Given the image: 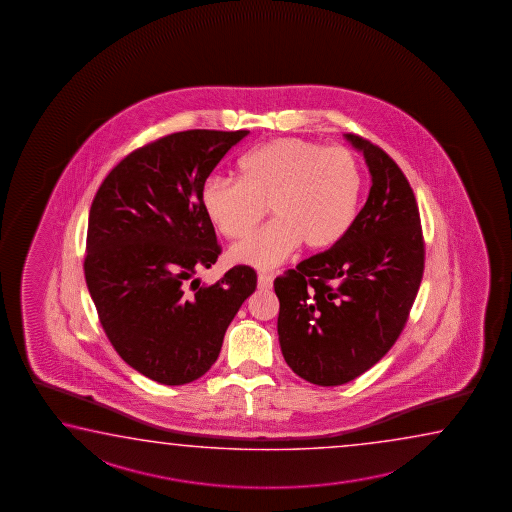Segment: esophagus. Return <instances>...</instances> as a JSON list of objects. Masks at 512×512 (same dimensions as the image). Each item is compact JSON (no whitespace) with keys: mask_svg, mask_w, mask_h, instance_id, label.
Wrapping results in <instances>:
<instances>
[{"mask_svg":"<svg viewBox=\"0 0 512 512\" xmlns=\"http://www.w3.org/2000/svg\"><path fill=\"white\" fill-rule=\"evenodd\" d=\"M272 283H274V276L272 274H267V272H260L258 274V286H260L261 290H270Z\"/></svg>","mask_w":512,"mask_h":512,"instance_id":"34e87169","label":"esophagus"}]
</instances>
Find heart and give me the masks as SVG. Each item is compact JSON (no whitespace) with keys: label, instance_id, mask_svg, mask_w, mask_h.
I'll return each mask as SVG.
<instances>
[{"label":"heart","instance_id":"b5f03b06","mask_svg":"<svg viewBox=\"0 0 512 512\" xmlns=\"http://www.w3.org/2000/svg\"><path fill=\"white\" fill-rule=\"evenodd\" d=\"M362 191V170L351 150L317 141L279 138L240 161V179L213 175L202 206L218 231L240 240L267 213L274 220L231 249L238 263L270 269L301 243L331 247L349 231Z\"/></svg>","mask_w":512,"mask_h":512}]
</instances>
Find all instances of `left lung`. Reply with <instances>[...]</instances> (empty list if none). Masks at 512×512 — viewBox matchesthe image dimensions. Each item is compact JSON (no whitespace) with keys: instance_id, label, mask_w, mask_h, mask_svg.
Instances as JSON below:
<instances>
[{"instance_id":"1","label":"left lung","mask_w":512,"mask_h":512,"mask_svg":"<svg viewBox=\"0 0 512 512\" xmlns=\"http://www.w3.org/2000/svg\"><path fill=\"white\" fill-rule=\"evenodd\" d=\"M364 152L373 186L364 208L328 251L274 281L286 364L306 382L335 387L371 369L407 324L425 270L414 191L396 161L371 141Z\"/></svg>"}]
</instances>
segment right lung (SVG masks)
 <instances>
[{"label": "right lung", "instance_id": "right-lung-1", "mask_svg": "<svg viewBox=\"0 0 512 512\" xmlns=\"http://www.w3.org/2000/svg\"><path fill=\"white\" fill-rule=\"evenodd\" d=\"M247 134L184 130L136 148L89 209L84 274L98 319L116 353L154 382L184 385L208 373L256 290L254 269L236 265L186 292L222 252L202 206L204 182Z\"/></svg>", "mask_w": 512, "mask_h": 512}]
</instances>
